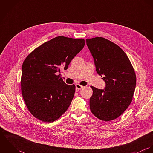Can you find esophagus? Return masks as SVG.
I'll return each instance as SVG.
<instances>
[{"instance_id": "obj_1", "label": "esophagus", "mask_w": 153, "mask_h": 153, "mask_svg": "<svg viewBox=\"0 0 153 153\" xmlns=\"http://www.w3.org/2000/svg\"><path fill=\"white\" fill-rule=\"evenodd\" d=\"M75 87H76V89H78V90H79V89H81L82 88H83V86L79 85V84H76L75 85Z\"/></svg>"}]
</instances>
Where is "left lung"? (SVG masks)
<instances>
[{"label":"left lung","mask_w":153,"mask_h":153,"mask_svg":"<svg viewBox=\"0 0 153 153\" xmlns=\"http://www.w3.org/2000/svg\"><path fill=\"white\" fill-rule=\"evenodd\" d=\"M86 42L96 71L105 83L103 89L91 87L90 109L100 120L109 121L120 116L131 104L135 74L128 56L117 45L102 37L87 39Z\"/></svg>","instance_id":"obj_1"}]
</instances>
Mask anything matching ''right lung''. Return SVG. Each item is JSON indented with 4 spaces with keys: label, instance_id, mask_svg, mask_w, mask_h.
Instances as JSON below:
<instances>
[{
    "label": "right lung",
    "instance_id": "add662e5",
    "mask_svg": "<svg viewBox=\"0 0 153 153\" xmlns=\"http://www.w3.org/2000/svg\"><path fill=\"white\" fill-rule=\"evenodd\" d=\"M84 39L57 36L33 51L22 67L21 87L25 104L36 118L46 123L58 119L68 108L75 86L60 77V68L68 69L83 49Z\"/></svg>",
    "mask_w": 153,
    "mask_h": 153
}]
</instances>
